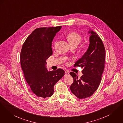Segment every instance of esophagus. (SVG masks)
<instances>
[{
	"label": "esophagus",
	"instance_id": "1",
	"mask_svg": "<svg viewBox=\"0 0 123 123\" xmlns=\"http://www.w3.org/2000/svg\"><path fill=\"white\" fill-rule=\"evenodd\" d=\"M69 75V73L68 72H67V71H66L65 72V76H68Z\"/></svg>",
	"mask_w": 123,
	"mask_h": 123
}]
</instances>
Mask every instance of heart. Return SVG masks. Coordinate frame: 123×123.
Segmentation results:
<instances>
[{
  "label": "heart",
  "instance_id": "b5f03b06",
  "mask_svg": "<svg viewBox=\"0 0 123 123\" xmlns=\"http://www.w3.org/2000/svg\"><path fill=\"white\" fill-rule=\"evenodd\" d=\"M67 39L70 44H77L78 45L82 40L81 36L75 32L69 33L67 35Z\"/></svg>",
  "mask_w": 123,
  "mask_h": 123
}]
</instances>
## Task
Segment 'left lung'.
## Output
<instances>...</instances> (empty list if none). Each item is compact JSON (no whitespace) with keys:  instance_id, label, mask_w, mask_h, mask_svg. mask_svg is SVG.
Returning a JSON list of instances; mask_svg holds the SVG:
<instances>
[{"instance_id":"8db88e82","label":"left lung","mask_w":123,"mask_h":123,"mask_svg":"<svg viewBox=\"0 0 123 123\" xmlns=\"http://www.w3.org/2000/svg\"><path fill=\"white\" fill-rule=\"evenodd\" d=\"M90 34L89 46L84 55L75 62L74 65L83 68L80 78L74 72L70 74L74 82L70 86L71 92L79 99L90 97L98 88L104 68L105 49L98 35L89 29Z\"/></svg>"}]
</instances>
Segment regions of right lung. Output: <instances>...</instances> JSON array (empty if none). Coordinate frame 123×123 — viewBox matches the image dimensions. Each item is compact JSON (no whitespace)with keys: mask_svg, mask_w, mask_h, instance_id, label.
<instances>
[{"mask_svg":"<svg viewBox=\"0 0 123 123\" xmlns=\"http://www.w3.org/2000/svg\"><path fill=\"white\" fill-rule=\"evenodd\" d=\"M61 26L35 29L22 45L20 65L24 77L32 91L44 98L52 96L54 86L65 75L62 69L49 71L46 60L52 54V42Z\"/></svg>","mask_w":123,"mask_h":123,"instance_id":"1","label":"right lung"}]
</instances>
